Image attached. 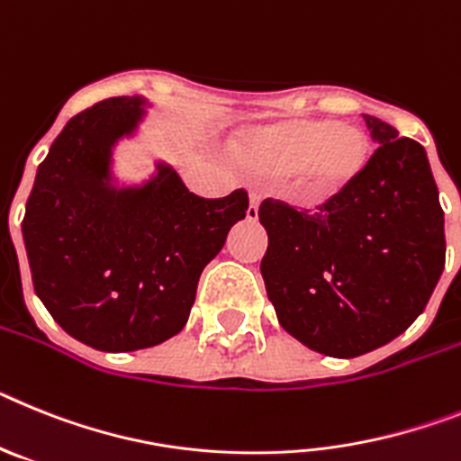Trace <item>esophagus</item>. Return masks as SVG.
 Segmentation results:
<instances>
[{"mask_svg": "<svg viewBox=\"0 0 461 461\" xmlns=\"http://www.w3.org/2000/svg\"><path fill=\"white\" fill-rule=\"evenodd\" d=\"M258 208H259V194L258 192H253V194H250V206H248V220L258 218Z\"/></svg>", "mask_w": 461, "mask_h": 461, "instance_id": "obj_1", "label": "esophagus"}]
</instances>
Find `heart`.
Returning <instances> with one entry per match:
<instances>
[{
	"label": "heart",
	"mask_w": 461,
	"mask_h": 461,
	"mask_svg": "<svg viewBox=\"0 0 461 461\" xmlns=\"http://www.w3.org/2000/svg\"><path fill=\"white\" fill-rule=\"evenodd\" d=\"M241 155L262 174H299V197L322 202L362 174L369 141L357 127L302 118L253 130L243 139Z\"/></svg>",
	"instance_id": "b5f03b06"
}]
</instances>
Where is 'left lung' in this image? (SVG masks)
Instances as JSON below:
<instances>
[{"label": "left lung", "instance_id": "8db88e82", "mask_svg": "<svg viewBox=\"0 0 461 461\" xmlns=\"http://www.w3.org/2000/svg\"><path fill=\"white\" fill-rule=\"evenodd\" d=\"M378 143L362 174L315 211L259 203L262 271L280 327L330 357L385 346L424 311L446 264L438 187L418 141L364 115Z\"/></svg>", "mask_w": 461, "mask_h": 461}]
</instances>
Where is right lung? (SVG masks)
Wrapping results in <instances>:
<instances>
[{
	"mask_svg": "<svg viewBox=\"0 0 461 461\" xmlns=\"http://www.w3.org/2000/svg\"><path fill=\"white\" fill-rule=\"evenodd\" d=\"M143 97H111L67 122L39 164L23 218L34 292L76 341L153 348L185 327L197 283L246 218L248 192L192 194L169 164L115 187L113 146L143 120Z\"/></svg>",
	"mask_w": 461,
	"mask_h": 461,
	"instance_id": "obj_1",
	"label": "right lung"
}]
</instances>
